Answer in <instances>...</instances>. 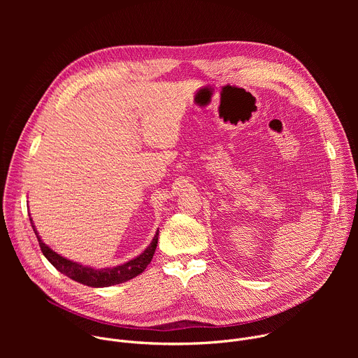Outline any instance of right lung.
Returning <instances> with one entry per match:
<instances>
[{"label": "right lung", "mask_w": 358, "mask_h": 358, "mask_svg": "<svg viewBox=\"0 0 358 358\" xmlns=\"http://www.w3.org/2000/svg\"><path fill=\"white\" fill-rule=\"evenodd\" d=\"M32 229L38 238L39 246L42 253L45 255V258L52 264V266L57 268V271H59L61 273H64L65 276L71 278L75 282H79L82 285L90 286V287H109L113 285H119L123 282H127L136 276H138L140 273L144 272V269L147 268V265L151 262L152 255L156 252L157 248V242H159V229L152 238L151 243L136 257L134 259H130L129 262H124L122 265H117L115 268H103V269H96L92 266H85L79 262H73L71 259L64 258L62 255L57 253L52 248H49L38 235V231L34 225L32 218H29Z\"/></svg>", "instance_id": "right-lung-1"}]
</instances>
